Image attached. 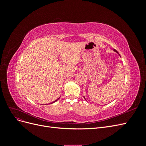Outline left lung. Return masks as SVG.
Returning a JSON list of instances; mask_svg holds the SVG:
<instances>
[{
  "instance_id": "left-lung-1",
  "label": "left lung",
  "mask_w": 146,
  "mask_h": 146,
  "mask_svg": "<svg viewBox=\"0 0 146 146\" xmlns=\"http://www.w3.org/2000/svg\"><path fill=\"white\" fill-rule=\"evenodd\" d=\"M113 50H114V52H116V53H117V54H118V52H117V51H116V50H115V49H113ZM84 98H85V97H84Z\"/></svg>"
}]
</instances>
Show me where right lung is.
I'll use <instances>...</instances> for the list:
<instances>
[{"label":"right lung","instance_id":"obj_1","mask_svg":"<svg viewBox=\"0 0 146 146\" xmlns=\"http://www.w3.org/2000/svg\"><path fill=\"white\" fill-rule=\"evenodd\" d=\"M60 99V98H58V99H56V100H55V101H54V102H51V103H50V104H53V103H54V102H56V101H57V100H58V99Z\"/></svg>","mask_w":146,"mask_h":146}]
</instances>
